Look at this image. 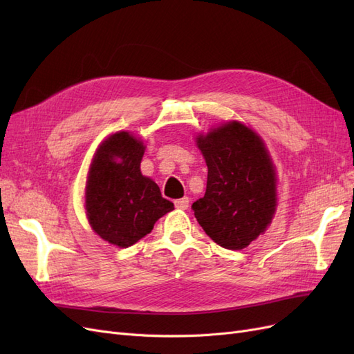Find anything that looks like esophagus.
<instances>
[{
    "mask_svg": "<svg viewBox=\"0 0 354 354\" xmlns=\"http://www.w3.org/2000/svg\"><path fill=\"white\" fill-rule=\"evenodd\" d=\"M189 198L187 196H185V198H181V199H177L176 202H174V205H176V208H178V209H187L189 208Z\"/></svg>",
    "mask_w": 354,
    "mask_h": 354,
    "instance_id": "1",
    "label": "esophagus"
}]
</instances>
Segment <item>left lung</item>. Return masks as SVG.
<instances>
[{
  "mask_svg": "<svg viewBox=\"0 0 354 354\" xmlns=\"http://www.w3.org/2000/svg\"><path fill=\"white\" fill-rule=\"evenodd\" d=\"M208 167L207 190L194 202L208 236L226 250H243L270 226L277 207L276 167L263 138L239 121L199 133Z\"/></svg>",
  "mask_w": 354,
  "mask_h": 354,
  "instance_id": "left-lung-1",
  "label": "left lung"
}]
</instances>
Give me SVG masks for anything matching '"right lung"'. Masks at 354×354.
<instances>
[{
  "mask_svg": "<svg viewBox=\"0 0 354 354\" xmlns=\"http://www.w3.org/2000/svg\"><path fill=\"white\" fill-rule=\"evenodd\" d=\"M145 151L142 138L130 131L108 136L95 149L85 181L84 208L93 232L120 248L145 238L174 209L155 181L142 174Z\"/></svg>",
  "mask_w": 354,
  "mask_h": 354,
  "instance_id": "obj_1",
  "label": "right lung"
}]
</instances>
